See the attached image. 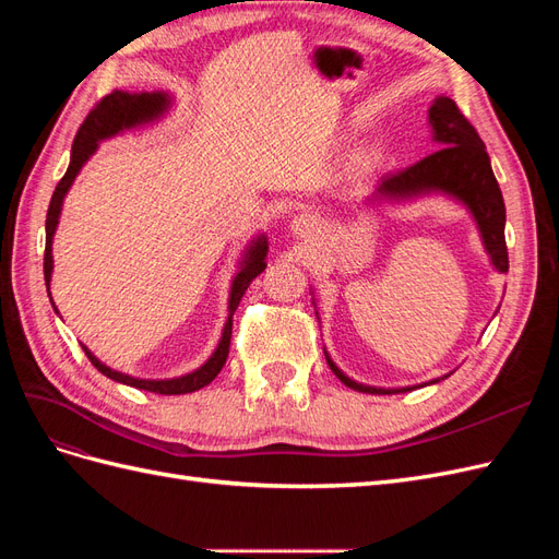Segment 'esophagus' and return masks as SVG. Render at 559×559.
Returning <instances> with one entry per match:
<instances>
[{"instance_id":"34e87169","label":"esophagus","mask_w":559,"mask_h":559,"mask_svg":"<svg viewBox=\"0 0 559 559\" xmlns=\"http://www.w3.org/2000/svg\"><path fill=\"white\" fill-rule=\"evenodd\" d=\"M292 233L296 235V238H312V235L317 233V218L308 212L294 216Z\"/></svg>"}]
</instances>
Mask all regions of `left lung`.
<instances>
[{
  "instance_id": "obj_1",
  "label": "left lung",
  "mask_w": 559,
  "mask_h": 559,
  "mask_svg": "<svg viewBox=\"0 0 559 559\" xmlns=\"http://www.w3.org/2000/svg\"><path fill=\"white\" fill-rule=\"evenodd\" d=\"M429 126L431 140L441 148L421 158L419 163L405 167L401 173L384 175L378 181L376 191L366 200V205H376V202H411L433 193L448 195L464 205L473 216L492 267L497 273H509V249H506L503 238L506 205L483 140L478 138L476 128L466 121L464 114L445 95H438L429 107ZM324 354L337 380L364 394L413 392L417 386L436 384L448 378L443 376L415 386H370L345 376L326 349Z\"/></svg>"
}]
</instances>
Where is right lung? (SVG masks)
I'll return each instance as SVG.
<instances>
[{
	"label": "right lung",
	"mask_w": 559,
	"mask_h": 559,
	"mask_svg": "<svg viewBox=\"0 0 559 559\" xmlns=\"http://www.w3.org/2000/svg\"><path fill=\"white\" fill-rule=\"evenodd\" d=\"M173 103H175L173 95L165 93V91H151V93L114 91L107 97L99 99L95 109L86 116V121L81 123L76 138H74V144H72L70 167H67L64 177L56 186L53 198H50V205H48V214H46V253H44L46 292H50V275H53V238H56L58 222H60L62 202H64V195L70 193L74 179L79 177L81 167L91 160V156L95 154L97 146L103 144L105 140H111V138H116V134H121L126 130H134V128H142V126L160 121V118L167 111H170ZM265 257H267V238L261 233L247 245L242 259L238 263V273L233 275L230 292H228V319L224 324L222 337H218V345L212 352V357L200 368L191 370V373L179 376V378H165V380L132 378L128 373H118V370H114L107 364L99 361L86 345H81L83 352H86V357L91 359V364L99 370V373L107 376L114 382H121V384H128V386H134V389H146V392L165 394V396L198 392V389L210 384L218 376V370L224 368V364L228 359V347H230L233 312L238 310L240 298L245 296L247 286L265 270V265H267ZM50 302H53V298H50ZM53 310L58 312L56 306H53Z\"/></svg>",
	"instance_id": "obj_1"
}]
</instances>
